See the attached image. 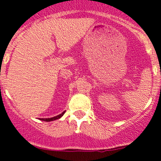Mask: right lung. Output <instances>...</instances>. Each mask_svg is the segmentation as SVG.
<instances>
[{
  "label": "right lung",
  "instance_id": "1",
  "mask_svg": "<svg viewBox=\"0 0 161 161\" xmlns=\"http://www.w3.org/2000/svg\"><path fill=\"white\" fill-rule=\"evenodd\" d=\"M66 111H64V112H63L62 114H60L59 115H58V116L56 117H53V118H40V120L41 121H54V120H56V119H58V118H60L61 117L63 116V115L64 114V113H65Z\"/></svg>",
  "mask_w": 161,
  "mask_h": 161
}]
</instances>
